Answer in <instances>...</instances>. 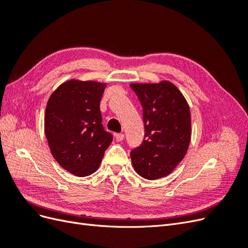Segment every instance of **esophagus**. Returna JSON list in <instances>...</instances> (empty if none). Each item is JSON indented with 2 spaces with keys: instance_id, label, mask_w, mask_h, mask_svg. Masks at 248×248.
Returning <instances> with one entry per match:
<instances>
[{
  "instance_id": "esophagus-1",
  "label": "esophagus",
  "mask_w": 248,
  "mask_h": 248,
  "mask_svg": "<svg viewBox=\"0 0 248 248\" xmlns=\"http://www.w3.org/2000/svg\"><path fill=\"white\" fill-rule=\"evenodd\" d=\"M115 139L117 141H122L124 140V134L123 133H116Z\"/></svg>"
}]
</instances>
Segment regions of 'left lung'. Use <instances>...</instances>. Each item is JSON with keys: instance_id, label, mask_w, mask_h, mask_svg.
Returning a JSON list of instances; mask_svg holds the SVG:
<instances>
[{"instance_id": "left-lung-1", "label": "left lung", "mask_w": 248, "mask_h": 248, "mask_svg": "<svg viewBox=\"0 0 248 248\" xmlns=\"http://www.w3.org/2000/svg\"><path fill=\"white\" fill-rule=\"evenodd\" d=\"M142 107L145 139L131 151L138 174L148 180L170 175L188 150L191 139L189 106L181 91L169 80L130 84Z\"/></svg>"}]
</instances>
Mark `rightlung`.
Segmentation results:
<instances>
[{"instance_id": "right-lung-1", "label": "right lung", "mask_w": 248, "mask_h": 248, "mask_svg": "<svg viewBox=\"0 0 248 248\" xmlns=\"http://www.w3.org/2000/svg\"><path fill=\"white\" fill-rule=\"evenodd\" d=\"M107 84L70 79L48 98L44 132L56 161L67 171L86 177L98 170L112 136L101 124L100 100Z\"/></svg>"}]
</instances>
